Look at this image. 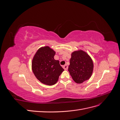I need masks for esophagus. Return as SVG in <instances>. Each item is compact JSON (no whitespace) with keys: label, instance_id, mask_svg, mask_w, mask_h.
Wrapping results in <instances>:
<instances>
[{"label":"esophagus","instance_id":"esophagus-1","mask_svg":"<svg viewBox=\"0 0 120 120\" xmlns=\"http://www.w3.org/2000/svg\"><path fill=\"white\" fill-rule=\"evenodd\" d=\"M63 67L64 68V70H67L68 68V67L67 65H64V66H63Z\"/></svg>","mask_w":120,"mask_h":120}]
</instances>
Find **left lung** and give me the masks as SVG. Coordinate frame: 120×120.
<instances>
[{
    "label": "left lung",
    "mask_w": 120,
    "mask_h": 120,
    "mask_svg": "<svg viewBox=\"0 0 120 120\" xmlns=\"http://www.w3.org/2000/svg\"><path fill=\"white\" fill-rule=\"evenodd\" d=\"M93 67L91 58L86 52L79 50L71 53L68 71L75 82L81 83L89 79L92 75Z\"/></svg>",
    "instance_id": "left-lung-1"
}]
</instances>
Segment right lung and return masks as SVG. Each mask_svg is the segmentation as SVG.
Wrapping results in <instances>:
<instances>
[{"instance_id": "1", "label": "right lung", "mask_w": 120, "mask_h": 120, "mask_svg": "<svg viewBox=\"0 0 120 120\" xmlns=\"http://www.w3.org/2000/svg\"><path fill=\"white\" fill-rule=\"evenodd\" d=\"M55 53L49 46L43 47L38 50L32 60L34 74L40 82L45 85L55 84L64 71L60 61L54 59Z\"/></svg>"}]
</instances>
